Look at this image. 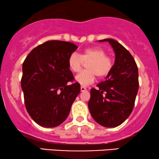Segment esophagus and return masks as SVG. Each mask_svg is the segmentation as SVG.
I'll list each match as a JSON object with an SVG mask.
<instances>
[{"instance_id":"esophagus-1","label":"esophagus","mask_w":159,"mask_h":159,"mask_svg":"<svg viewBox=\"0 0 159 159\" xmlns=\"http://www.w3.org/2000/svg\"><path fill=\"white\" fill-rule=\"evenodd\" d=\"M87 90V88L84 87H81V92H84V91Z\"/></svg>"}]
</instances>
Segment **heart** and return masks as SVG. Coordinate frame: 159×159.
I'll use <instances>...</instances> for the list:
<instances>
[{"instance_id": "b5f03b06", "label": "heart", "mask_w": 159, "mask_h": 159, "mask_svg": "<svg viewBox=\"0 0 159 159\" xmlns=\"http://www.w3.org/2000/svg\"><path fill=\"white\" fill-rule=\"evenodd\" d=\"M105 50L98 47L87 48L78 55L75 53L71 54L68 59V66L73 72H78L81 69L83 63L86 64L87 70L81 72L75 77V81L80 85L89 86L95 81L96 75L98 78H104L111 72L113 67L112 60Z\"/></svg>"}]
</instances>
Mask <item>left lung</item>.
<instances>
[{
  "label": "left lung",
  "instance_id": "8db88e82",
  "mask_svg": "<svg viewBox=\"0 0 159 159\" xmlns=\"http://www.w3.org/2000/svg\"><path fill=\"white\" fill-rule=\"evenodd\" d=\"M108 42L115 53V61L105 81L90 90L88 107L91 116L102 126L114 128L121 125L131 114L138 93V69L132 54L120 43Z\"/></svg>",
  "mask_w": 159,
  "mask_h": 159
}]
</instances>
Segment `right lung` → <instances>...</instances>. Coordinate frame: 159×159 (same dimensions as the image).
<instances>
[{"label":"right lung","mask_w":159,"mask_h":159,"mask_svg":"<svg viewBox=\"0 0 159 159\" xmlns=\"http://www.w3.org/2000/svg\"><path fill=\"white\" fill-rule=\"evenodd\" d=\"M78 48L72 43L47 41L29 53L22 65L21 85L26 109L38 125L53 128L65 121L81 91L68 66Z\"/></svg>","instance_id":"obj_1"}]
</instances>
